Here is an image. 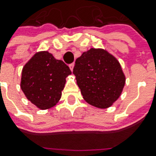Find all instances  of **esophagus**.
I'll return each mask as SVG.
<instances>
[{
  "mask_svg": "<svg viewBox=\"0 0 156 156\" xmlns=\"http://www.w3.org/2000/svg\"><path fill=\"white\" fill-rule=\"evenodd\" d=\"M74 67H75V64H74V63H72V64H70V65H69V68H70V69H71V71H73Z\"/></svg>",
  "mask_w": 156,
  "mask_h": 156,
  "instance_id": "obj_1",
  "label": "esophagus"
}]
</instances>
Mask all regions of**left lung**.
<instances>
[{"instance_id":"8db88e82","label":"left lung","mask_w":156,"mask_h":156,"mask_svg":"<svg viewBox=\"0 0 156 156\" xmlns=\"http://www.w3.org/2000/svg\"><path fill=\"white\" fill-rule=\"evenodd\" d=\"M73 74L83 99L99 108H109L120 97L126 81L116 58L101 48H90L77 58Z\"/></svg>"}]
</instances>
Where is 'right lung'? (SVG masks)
I'll use <instances>...</instances> for the list:
<instances>
[{"instance_id": "add662e5", "label": "right lung", "mask_w": 156, "mask_h": 156, "mask_svg": "<svg viewBox=\"0 0 156 156\" xmlns=\"http://www.w3.org/2000/svg\"><path fill=\"white\" fill-rule=\"evenodd\" d=\"M69 75L71 70L62 61L48 51L38 52L22 69L21 88L37 108L48 109L60 101Z\"/></svg>"}]
</instances>
